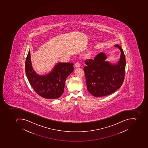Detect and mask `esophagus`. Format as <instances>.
Wrapping results in <instances>:
<instances>
[{"label":"esophagus","instance_id":"34e87169","mask_svg":"<svg viewBox=\"0 0 148 148\" xmlns=\"http://www.w3.org/2000/svg\"><path fill=\"white\" fill-rule=\"evenodd\" d=\"M80 66H81V64H80L79 62H77L75 63V67H77H77H80Z\"/></svg>","mask_w":148,"mask_h":148}]
</instances>
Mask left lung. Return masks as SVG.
Returning a JSON list of instances; mask_svg holds the SVG:
<instances>
[{"mask_svg": "<svg viewBox=\"0 0 148 148\" xmlns=\"http://www.w3.org/2000/svg\"><path fill=\"white\" fill-rule=\"evenodd\" d=\"M115 47L121 50L120 61L117 64H111L106 61L104 53H99L94 59L85 61L84 70L87 90L95 97L106 96L120 88L125 79L126 61L124 51L119 45Z\"/></svg>", "mask_w": 148, "mask_h": 148, "instance_id": "1", "label": "left lung"}]
</instances>
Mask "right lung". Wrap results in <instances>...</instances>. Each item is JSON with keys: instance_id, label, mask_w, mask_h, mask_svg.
<instances>
[{"instance_id": "add662e5", "label": "right lung", "mask_w": 148, "mask_h": 148, "mask_svg": "<svg viewBox=\"0 0 148 148\" xmlns=\"http://www.w3.org/2000/svg\"><path fill=\"white\" fill-rule=\"evenodd\" d=\"M73 70V63L59 62L47 74H37L32 66L30 51L25 62V71L28 82L38 95L46 99H54L61 97L64 92L66 78Z\"/></svg>"}]
</instances>
